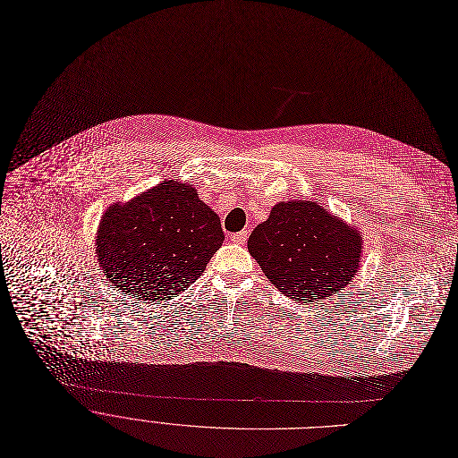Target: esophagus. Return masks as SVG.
I'll return each mask as SVG.
<instances>
[{
	"label": "esophagus",
	"mask_w": 458,
	"mask_h": 458,
	"mask_svg": "<svg viewBox=\"0 0 458 458\" xmlns=\"http://www.w3.org/2000/svg\"><path fill=\"white\" fill-rule=\"evenodd\" d=\"M247 238H249V231H240V233L231 234V242H234V243H245Z\"/></svg>",
	"instance_id": "obj_1"
}]
</instances>
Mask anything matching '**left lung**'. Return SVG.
Returning a JSON list of instances; mask_svg holds the SVG:
<instances>
[{"instance_id":"8db88e82","label":"left lung","mask_w":458,"mask_h":458,"mask_svg":"<svg viewBox=\"0 0 458 458\" xmlns=\"http://www.w3.org/2000/svg\"><path fill=\"white\" fill-rule=\"evenodd\" d=\"M360 236L307 200L282 202L249 236L247 249L268 282L294 301L343 291L359 267Z\"/></svg>"}]
</instances>
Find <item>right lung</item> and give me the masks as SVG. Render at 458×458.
<instances>
[{"label":"right lung","mask_w":458,"mask_h":458,"mask_svg":"<svg viewBox=\"0 0 458 458\" xmlns=\"http://www.w3.org/2000/svg\"><path fill=\"white\" fill-rule=\"evenodd\" d=\"M222 242L220 218L197 190L164 180L105 213L98 259L115 289L137 300L162 301L195 284Z\"/></svg>","instance_id":"1"}]
</instances>
